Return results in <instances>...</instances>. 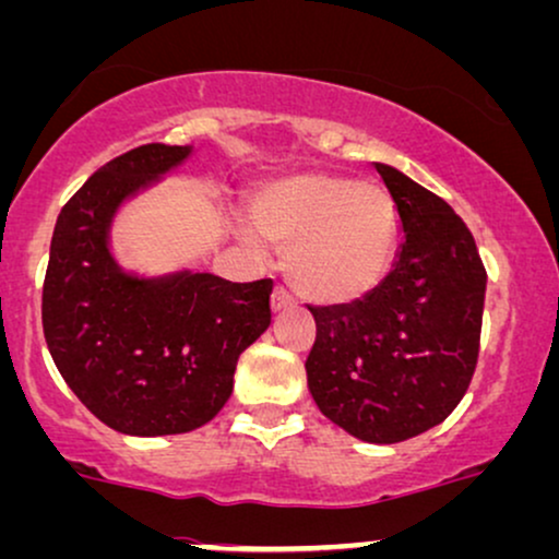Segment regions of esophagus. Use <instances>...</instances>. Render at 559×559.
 Here are the masks:
<instances>
[{
	"instance_id": "1",
	"label": "esophagus",
	"mask_w": 559,
	"mask_h": 559,
	"mask_svg": "<svg viewBox=\"0 0 559 559\" xmlns=\"http://www.w3.org/2000/svg\"><path fill=\"white\" fill-rule=\"evenodd\" d=\"M272 308H274V313L290 311V308H295V298H293L290 293L285 290V287H274V293H272Z\"/></svg>"
}]
</instances>
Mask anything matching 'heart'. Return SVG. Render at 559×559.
I'll list each match as a JSON object with an SVG mask.
<instances>
[{
	"mask_svg": "<svg viewBox=\"0 0 559 559\" xmlns=\"http://www.w3.org/2000/svg\"><path fill=\"white\" fill-rule=\"evenodd\" d=\"M251 212L261 236L287 251V277L316 302L373 290L399 243L394 197L349 176L280 178L259 191Z\"/></svg>",
	"mask_w": 559,
	"mask_h": 559,
	"instance_id": "heart-1",
	"label": "heart"
}]
</instances>
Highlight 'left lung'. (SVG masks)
Here are the masks:
<instances>
[{
    "mask_svg": "<svg viewBox=\"0 0 559 559\" xmlns=\"http://www.w3.org/2000/svg\"><path fill=\"white\" fill-rule=\"evenodd\" d=\"M404 230L394 269L355 302L308 306L319 409L365 443H402L456 409L479 357L487 272L443 199L376 163Z\"/></svg>",
    "mask_w": 559,
    "mask_h": 559,
    "instance_id": "1",
    "label": "left lung"
}]
</instances>
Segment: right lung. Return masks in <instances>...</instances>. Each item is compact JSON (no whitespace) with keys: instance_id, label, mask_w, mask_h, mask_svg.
Listing matches in <instances>:
<instances>
[{"instance_id":"right-lung-1","label":"right lung","mask_w":559,"mask_h":559,"mask_svg":"<svg viewBox=\"0 0 559 559\" xmlns=\"http://www.w3.org/2000/svg\"><path fill=\"white\" fill-rule=\"evenodd\" d=\"M189 153L153 142L114 157L61 206L53 227L40 302L48 353L74 396L123 436H178L210 423L233 394L240 353L272 321V280H140L108 251L123 199Z\"/></svg>"}]
</instances>
